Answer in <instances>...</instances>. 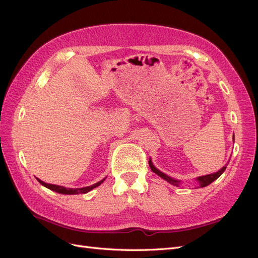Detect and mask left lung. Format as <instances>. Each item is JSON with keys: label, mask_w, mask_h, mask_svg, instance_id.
Here are the masks:
<instances>
[{"label": "left lung", "mask_w": 258, "mask_h": 258, "mask_svg": "<svg viewBox=\"0 0 258 258\" xmlns=\"http://www.w3.org/2000/svg\"><path fill=\"white\" fill-rule=\"evenodd\" d=\"M233 141H235V137H233ZM148 165H150V168H151V170L153 171L154 173H156L157 175H159L160 177H162L163 179H166L167 182H169L170 184H172V185H174V186H178V181H176V179H173L172 177H170V176H168V175H166L165 173H162V172H160V171L158 170V169H156L155 167H154V165L152 163V160L150 159V161H148ZM227 166V165H226ZM226 166L225 167H223L220 171H217V172H214V173H212V174H208V175H204V176H199L198 178H197V181L199 182V184H200V187H206V186H208V185H210L211 183L212 182H214L216 178H218V176H220L224 171L226 170Z\"/></svg>", "instance_id": "1"}]
</instances>
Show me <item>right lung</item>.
Returning <instances> with one entry per match:
<instances>
[{"label": "right lung", "mask_w": 258, "mask_h": 258, "mask_svg": "<svg viewBox=\"0 0 258 258\" xmlns=\"http://www.w3.org/2000/svg\"><path fill=\"white\" fill-rule=\"evenodd\" d=\"M37 181L40 182L43 186L47 187V188H49L50 190H53L56 192H59V194H63V195H77V194H86L90 191L91 189L96 188V187H98L99 185H101V183H102L104 179H102V181H100L96 184H93L91 186H87V187H83V188H66V187L63 186H59V185H53V184H47L45 183L43 181H41L40 178H37Z\"/></svg>", "instance_id": "right-lung-1"}]
</instances>
